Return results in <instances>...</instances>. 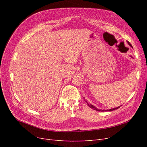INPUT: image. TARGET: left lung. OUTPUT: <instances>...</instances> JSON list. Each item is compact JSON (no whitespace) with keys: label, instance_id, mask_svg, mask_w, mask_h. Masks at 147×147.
<instances>
[{"label":"left lung","instance_id":"8db88e82","mask_svg":"<svg viewBox=\"0 0 147 147\" xmlns=\"http://www.w3.org/2000/svg\"><path fill=\"white\" fill-rule=\"evenodd\" d=\"M127 43H128V44L130 46H132H132L131 45V44L129 42H127ZM86 102L87 103V104H88V105L90 107V108H91L92 109H94V110H96V111H105L104 110H99V109H96V108L95 107H94L93 105H92V104H89V103H88V102H87V101H86ZM119 108H120V107H117V108H114V109H110V110H105V111H113V110H115V109H118Z\"/></svg>","mask_w":147,"mask_h":147}]
</instances>
